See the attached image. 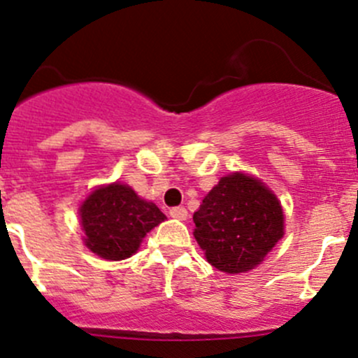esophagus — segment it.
<instances>
[{
	"label": "esophagus",
	"instance_id": "obj_1",
	"mask_svg": "<svg viewBox=\"0 0 358 358\" xmlns=\"http://www.w3.org/2000/svg\"><path fill=\"white\" fill-rule=\"evenodd\" d=\"M169 215H171L173 218H176V220H185L187 218V210L183 206H175L169 210Z\"/></svg>",
	"mask_w": 358,
	"mask_h": 358
}]
</instances>
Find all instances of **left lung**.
I'll return each instance as SVG.
<instances>
[{"instance_id":"1","label":"left lung","mask_w":358,"mask_h":358,"mask_svg":"<svg viewBox=\"0 0 358 358\" xmlns=\"http://www.w3.org/2000/svg\"><path fill=\"white\" fill-rule=\"evenodd\" d=\"M194 224L208 262L234 275L253 269L282 239L283 210L260 180L232 173L208 192Z\"/></svg>"}]
</instances>
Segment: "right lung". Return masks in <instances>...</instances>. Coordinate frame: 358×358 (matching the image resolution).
Segmentation results:
<instances>
[{"instance_id":"add662e5","label":"right lung","mask_w":358,"mask_h":358,"mask_svg":"<svg viewBox=\"0 0 358 358\" xmlns=\"http://www.w3.org/2000/svg\"><path fill=\"white\" fill-rule=\"evenodd\" d=\"M80 218L91 252L106 260H122L136 252L166 215L154 203L140 199L131 187L112 183L83 201Z\"/></svg>"}]
</instances>
